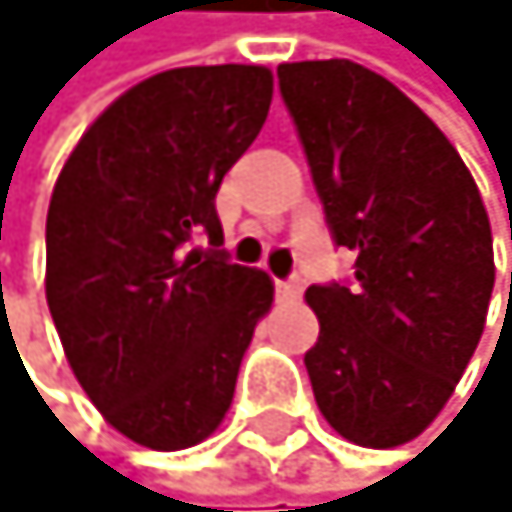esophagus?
<instances>
[{
  "label": "esophagus",
  "instance_id": "34e87169",
  "mask_svg": "<svg viewBox=\"0 0 512 512\" xmlns=\"http://www.w3.org/2000/svg\"><path fill=\"white\" fill-rule=\"evenodd\" d=\"M274 288H278V294H281V297H297V294H301V281H297V278L274 281Z\"/></svg>",
  "mask_w": 512,
  "mask_h": 512
}]
</instances>
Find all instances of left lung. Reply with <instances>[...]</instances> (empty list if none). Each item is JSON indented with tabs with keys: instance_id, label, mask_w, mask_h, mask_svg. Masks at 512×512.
Returning a JSON list of instances; mask_svg holds the SVG:
<instances>
[{
	"instance_id": "left-lung-1",
	"label": "left lung",
	"mask_w": 512,
	"mask_h": 512,
	"mask_svg": "<svg viewBox=\"0 0 512 512\" xmlns=\"http://www.w3.org/2000/svg\"><path fill=\"white\" fill-rule=\"evenodd\" d=\"M278 82L327 228L357 254L354 284L304 294L321 321L304 354L314 400L344 440L400 447L480 344L497 278L487 208L447 135L384 75L324 59L284 62Z\"/></svg>"
}]
</instances>
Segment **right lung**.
I'll return each instance as SVG.
<instances>
[{"mask_svg":"<svg viewBox=\"0 0 512 512\" xmlns=\"http://www.w3.org/2000/svg\"><path fill=\"white\" fill-rule=\"evenodd\" d=\"M271 92L264 65L158 72L88 125L55 181L45 301L88 400L142 447L215 434L274 301L268 274L221 251L215 211Z\"/></svg>","mask_w":512,"mask_h":512,"instance_id":"right-lung-1","label":"right lung"}]
</instances>
